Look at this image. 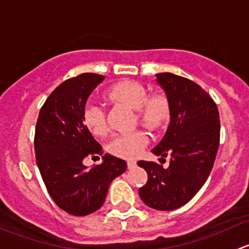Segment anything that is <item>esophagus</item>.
I'll use <instances>...</instances> for the list:
<instances>
[{"mask_svg":"<svg viewBox=\"0 0 249 249\" xmlns=\"http://www.w3.org/2000/svg\"><path fill=\"white\" fill-rule=\"evenodd\" d=\"M136 166V161L135 160H127V169H132Z\"/></svg>","mask_w":249,"mask_h":249,"instance_id":"obj_1","label":"esophagus"}]
</instances>
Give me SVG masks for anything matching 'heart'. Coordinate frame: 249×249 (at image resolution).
Instances as JSON below:
<instances>
[{
	"label": "heart",
	"mask_w": 249,
	"mask_h": 249,
	"mask_svg": "<svg viewBox=\"0 0 249 249\" xmlns=\"http://www.w3.org/2000/svg\"><path fill=\"white\" fill-rule=\"evenodd\" d=\"M109 99L122 102L130 108L137 110L141 125L147 129H158L170 117V102L166 95L154 92L148 95L147 89L135 80H120L107 91ZM83 123L95 136H104L107 132L105 112L96 105H87L83 110ZM147 143V137L141 131L122 135L109 143V152L117 157L132 159L140 154Z\"/></svg>",
	"instance_id": "b5f03b06"
}]
</instances>
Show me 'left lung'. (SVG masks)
I'll list each match as a JSON object with an SVG mask.
<instances>
[{"mask_svg":"<svg viewBox=\"0 0 249 249\" xmlns=\"http://www.w3.org/2000/svg\"><path fill=\"white\" fill-rule=\"evenodd\" d=\"M155 76L169 99L171 122L152 152L170 154L171 160L167 169L153 161L137 162L148 175L139 194L149 207L171 211L190 201L210 176L219 147V112L212 97L193 80L169 72Z\"/></svg>","mask_w":249,"mask_h":249,"instance_id":"obj_1","label":"left lung"}]
</instances>
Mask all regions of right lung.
Instances as JSON below:
<instances>
[{
  "instance_id": "add662e5",
  "label": "right lung",
  "mask_w": 249,
  "mask_h": 249,
  "mask_svg": "<svg viewBox=\"0 0 249 249\" xmlns=\"http://www.w3.org/2000/svg\"><path fill=\"white\" fill-rule=\"evenodd\" d=\"M104 79L101 74L82 73L65 80L49 95L37 119V166L50 197L72 215L99 210L110 182L126 170L125 160L110 154L91 169L83 165L84 158L102 155V147L83 123V110Z\"/></svg>"
}]
</instances>
